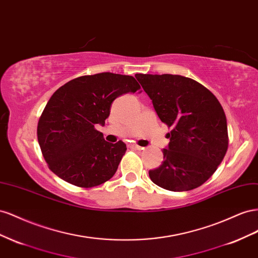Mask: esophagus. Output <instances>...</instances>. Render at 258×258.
I'll return each mask as SVG.
<instances>
[{"label":"esophagus","instance_id":"esophagus-1","mask_svg":"<svg viewBox=\"0 0 258 258\" xmlns=\"http://www.w3.org/2000/svg\"><path fill=\"white\" fill-rule=\"evenodd\" d=\"M128 147H130V148H132V149H135V150H143L144 149L143 147L138 146V145H135V144H131V145H128Z\"/></svg>","mask_w":258,"mask_h":258}]
</instances>
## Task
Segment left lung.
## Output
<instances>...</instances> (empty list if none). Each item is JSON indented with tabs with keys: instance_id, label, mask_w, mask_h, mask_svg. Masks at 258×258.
Instances as JSON below:
<instances>
[{
	"instance_id": "8db88e82",
	"label": "left lung",
	"mask_w": 258,
	"mask_h": 258,
	"mask_svg": "<svg viewBox=\"0 0 258 258\" xmlns=\"http://www.w3.org/2000/svg\"><path fill=\"white\" fill-rule=\"evenodd\" d=\"M171 133L162 164L150 179L170 191L200 187L222 163L228 149L227 119L218 99L197 81L177 75L135 76Z\"/></svg>"
}]
</instances>
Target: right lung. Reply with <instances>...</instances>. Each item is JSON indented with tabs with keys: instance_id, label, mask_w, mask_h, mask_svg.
I'll use <instances>...</instances> for the list:
<instances>
[{
	"instance_id": "add662e5",
	"label": "right lung",
	"mask_w": 258,
	"mask_h": 258,
	"mask_svg": "<svg viewBox=\"0 0 258 258\" xmlns=\"http://www.w3.org/2000/svg\"><path fill=\"white\" fill-rule=\"evenodd\" d=\"M139 88L134 77L111 72L79 77L58 88L38 123V141L49 170L82 188L111 178L126 145L106 142L95 126L105 125L116 97Z\"/></svg>"
}]
</instances>
